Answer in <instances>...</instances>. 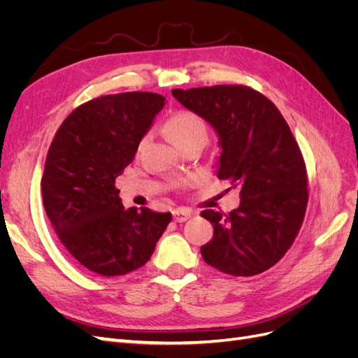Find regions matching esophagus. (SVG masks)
Masks as SVG:
<instances>
[{
  "mask_svg": "<svg viewBox=\"0 0 358 358\" xmlns=\"http://www.w3.org/2000/svg\"><path fill=\"white\" fill-rule=\"evenodd\" d=\"M189 216H191V212L185 209L173 210V220H175V222H185L187 220H189Z\"/></svg>",
  "mask_w": 358,
  "mask_h": 358,
  "instance_id": "1",
  "label": "esophagus"
}]
</instances>
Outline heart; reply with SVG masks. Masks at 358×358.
<instances>
[{"label": "heart", "mask_w": 358, "mask_h": 358, "mask_svg": "<svg viewBox=\"0 0 358 358\" xmlns=\"http://www.w3.org/2000/svg\"><path fill=\"white\" fill-rule=\"evenodd\" d=\"M171 138L182 148L189 143L206 145L209 138V128L204 119L192 110H179L167 121Z\"/></svg>", "instance_id": "obj_1"}]
</instances>
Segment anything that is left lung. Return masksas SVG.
<instances>
[{"instance_id": "1", "label": "left lung", "mask_w": 358, "mask_h": 358, "mask_svg": "<svg viewBox=\"0 0 358 358\" xmlns=\"http://www.w3.org/2000/svg\"><path fill=\"white\" fill-rule=\"evenodd\" d=\"M187 109L220 136V179L241 188L230 213L203 210L213 237L201 246L209 266L233 276H254L275 266L305 220L308 175L291 129L267 96L245 85L173 90Z\"/></svg>"}]
</instances>
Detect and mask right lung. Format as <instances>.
I'll return each instance as SVG.
<instances>
[{"instance_id": "right-lung-1", "label": "right lung", "mask_w": 358, "mask_h": 358, "mask_svg": "<svg viewBox=\"0 0 358 358\" xmlns=\"http://www.w3.org/2000/svg\"><path fill=\"white\" fill-rule=\"evenodd\" d=\"M164 101L140 91L96 96L74 109L52 140L43 206L62 246L92 273L122 276L145 266L171 221V213L125 209L115 187Z\"/></svg>"}]
</instances>
